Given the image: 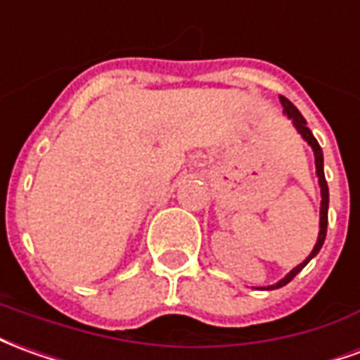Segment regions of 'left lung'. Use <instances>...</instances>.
I'll list each match as a JSON object with an SVG mask.
<instances>
[{"instance_id":"obj_1","label":"left lung","mask_w":360,"mask_h":360,"mask_svg":"<svg viewBox=\"0 0 360 360\" xmlns=\"http://www.w3.org/2000/svg\"><path fill=\"white\" fill-rule=\"evenodd\" d=\"M281 103H283V112H285L288 120H292V127L296 128V132L300 134V136L308 142L311 150H314V160H316V175H318V183H320V193H321V202H320V232H318V241H316V245H314V250L310 251V255L304 259L300 265H296V267L290 271V273H286L278 283L275 285H269L263 286V288H267V290H275V288H281V286L288 285L290 281H292L294 276L298 275L300 271H302L308 263H310L311 259L316 257L318 253H320L321 245H323V241H326V233H328V206H329V188H328V181H326V175H323V152H321L320 144H318V140L314 138L311 134V130L306 127V119H304L302 115H300V110L294 107L292 103L285 99V97H281Z\"/></svg>"}]
</instances>
